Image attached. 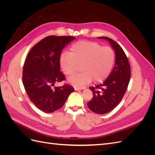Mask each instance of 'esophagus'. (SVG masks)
I'll return each mask as SVG.
<instances>
[{"mask_svg":"<svg viewBox=\"0 0 155 155\" xmlns=\"http://www.w3.org/2000/svg\"><path fill=\"white\" fill-rule=\"evenodd\" d=\"M74 88H75V90H76V91H79V90H83V89L85 88V87H75Z\"/></svg>","mask_w":155,"mask_h":155,"instance_id":"obj_1","label":"esophagus"}]
</instances>
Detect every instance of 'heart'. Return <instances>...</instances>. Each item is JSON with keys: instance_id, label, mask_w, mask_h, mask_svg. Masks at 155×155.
I'll return each mask as SVG.
<instances>
[{"instance_id": "obj_1", "label": "heart", "mask_w": 155, "mask_h": 155, "mask_svg": "<svg viewBox=\"0 0 155 155\" xmlns=\"http://www.w3.org/2000/svg\"><path fill=\"white\" fill-rule=\"evenodd\" d=\"M114 50L103 46L97 42L80 41L72 44L70 53L60 55V66L64 74L71 76L81 64L82 72L69 78L75 87H81L91 83L101 82L109 76L115 61Z\"/></svg>"}]
</instances>
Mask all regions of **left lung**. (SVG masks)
<instances>
[{"label": "left lung", "instance_id": "obj_1", "mask_svg": "<svg viewBox=\"0 0 155 155\" xmlns=\"http://www.w3.org/2000/svg\"><path fill=\"white\" fill-rule=\"evenodd\" d=\"M98 38L109 41L116 55L114 67L109 77L104 83L89 88L93 97L87 104L88 107L96 114H104L113 110L122 100L130 81V67L124 50L118 43L107 37Z\"/></svg>", "mask_w": 155, "mask_h": 155}]
</instances>
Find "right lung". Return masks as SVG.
I'll use <instances>...</instances> for the list:
<instances>
[{"label":"right lung","instance_id":"add662e5","mask_svg":"<svg viewBox=\"0 0 155 155\" xmlns=\"http://www.w3.org/2000/svg\"><path fill=\"white\" fill-rule=\"evenodd\" d=\"M75 39L72 36H48L33 46L26 58L23 85L33 104L46 113L61 108L74 91L69 85L52 87L65 80L60 72V55L67 45Z\"/></svg>","mask_w":155,"mask_h":155}]
</instances>
